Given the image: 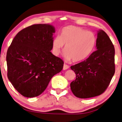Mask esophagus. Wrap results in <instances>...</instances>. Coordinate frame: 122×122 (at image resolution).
Listing matches in <instances>:
<instances>
[{
    "label": "esophagus",
    "mask_w": 122,
    "mask_h": 122,
    "mask_svg": "<svg viewBox=\"0 0 122 122\" xmlns=\"http://www.w3.org/2000/svg\"><path fill=\"white\" fill-rule=\"evenodd\" d=\"M68 68H69V66H68V65L66 64H64V66H63V70H64L68 69Z\"/></svg>",
    "instance_id": "34e87169"
}]
</instances>
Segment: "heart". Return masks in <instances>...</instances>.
Returning a JSON list of instances; mask_svg holds the SVG:
<instances>
[{
    "mask_svg": "<svg viewBox=\"0 0 122 122\" xmlns=\"http://www.w3.org/2000/svg\"><path fill=\"white\" fill-rule=\"evenodd\" d=\"M97 38L94 33L86 31L79 27L70 25L64 27L59 36L52 42L53 54L58 56L64 49V57L67 61L73 60L80 62L87 58L94 50Z\"/></svg>",
    "mask_w": 122,
    "mask_h": 122,
    "instance_id": "b5f03b06",
    "label": "heart"
}]
</instances>
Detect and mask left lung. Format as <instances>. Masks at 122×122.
Segmentation results:
<instances>
[{
	"mask_svg": "<svg viewBox=\"0 0 122 122\" xmlns=\"http://www.w3.org/2000/svg\"><path fill=\"white\" fill-rule=\"evenodd\" d=\"M96 48L97 50L86 60L70 67L76 75L70 83L71 90L76 97L89 98L101 95L115 73L114 47L101 30L98 31Z\"/></svg>",
	"mask_w": 122,
	"mask_h": 122,
	"instance_id": "8db88e82",
	"label": "left lung"
}]
</instances>
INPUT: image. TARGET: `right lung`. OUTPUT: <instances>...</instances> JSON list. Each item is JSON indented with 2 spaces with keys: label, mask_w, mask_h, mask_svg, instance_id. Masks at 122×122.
I'll list each match as a JSON object with an SVG mask.
<instances>
[{
  "label": "right lung",
  "mask_w": 122,
  "mask_h": 122,
  "mask_svg": "<svg viewBox=\"0 0 122 122\" xmlns=\"http://www.w3.org/2000/svg\"><path fill=\"white\" fill-rule=\"evenodd\" d=\"M55 32L52 25H32L18 33L8 48V79L25 97L41 95L63 68V61L51 52Z\"/></svg>",
  "instance_id": "right-lung-1"
}]
</instances>
